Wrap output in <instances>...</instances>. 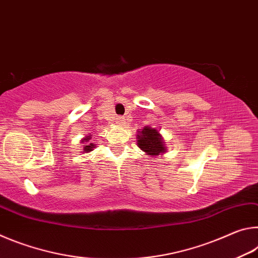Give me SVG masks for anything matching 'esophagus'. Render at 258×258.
Returning <instances> with one entry per match:
<instances>
[{"mask_svg":"<svg viewBox=\"0 0 258 258\" xmlns=\"http://www.w3.org/2000/svg\"><path fill=\"white\" fill-rule=\"evenodd\" d=\"M125 123V118L124 117H118V118H117V124H124Z\"/></svg>","mask_w":258,"mask_h":258,"instance_id":"esophagus-1","label":"esophagus"}]
</instances>
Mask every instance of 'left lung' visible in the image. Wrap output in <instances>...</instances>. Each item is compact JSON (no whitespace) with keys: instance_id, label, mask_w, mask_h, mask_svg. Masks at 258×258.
<instances>
[{"instance_id":"left-lung-1","label":"left lung","mask_w":258,"mask_h":258,"mask_svg":"<svg viewBox=\"0 0 258 258\" xmlns=\"http://www.w3.org/2000/svg\"><path fill=\"white\" fill-rule=\"evenodd\" d=\"M138 147L149 156H159L167 150L164 139L158 131L149 126H145L138 134Z\"/></svg>"}]
</instances>
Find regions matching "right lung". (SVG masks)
<instances>
[{
	"label": "right lung",
	"mask_w": 258,
	"mask_h": 258,
	"mask_svg": "<svg viewBox=\"0 0 258 258\" xmlns=\"http://www.w3.org/2000/svg\"><path fill=\"white\" fill-rule=\"evenodd\" d=\"M89 140H91V135H87L86 138H84V140H82V142L84 143V142H89ZM87 145L89 146H84V148H83V152H90V151H92L93 150V148L95 147L94 146V143H87Z\"/></svg>",
	"instance_id": "add662e5"
}]
</instances>
